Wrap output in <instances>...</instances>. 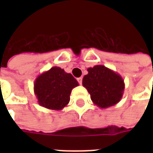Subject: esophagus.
<instances>
[{
  "label": "esophagus",
  "mask_w": 153,
  "mask_h": 153,
  "mask_svg": "<svg viewBox=\"0 0 153 153\" xmlns=\"http://www.w3.org/2000/svg\"><path fill=\"white\" fill-rule=\"evenodd\" d=\"M77 80H78V82H79V83L80 84V85L82 83V77H80V78H78V79H77Z\"/></svg>",
  "instance_id": "obj_1"
}]
</instances>
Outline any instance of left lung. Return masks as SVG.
Segmentation results:
<instances>
[{"instance_id": "8db88e82", "label": "left lung", "mask_w": 153, "mask_h": 153, "mask_svg": "<svg viewBox=\"0 0 153 153\" xmlns=\"http://www.w3.org/2000/svg\"><path fill=\"white\" fill-rule=\"evenodd\" d=\"M87 71L82 86L97 106L106 109L120 102L125 90V82L120 74L103 65L89 67Z\"/></svg>"}]
</instances>
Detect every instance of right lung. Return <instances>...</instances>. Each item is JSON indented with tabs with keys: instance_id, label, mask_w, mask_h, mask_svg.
I'll list each match as a JSON object with an SVG mask.
<instances>
[{
	"instance_id": "right-lung-1",
	"label": "right lung",
	"mask_w": 153,
	"mask_h": 153,
	"mask_svg": "<svg viewBox=\"0 0 153 153\" xmlns=\"http://www.w3.org/2000/svg\"><path fill=\"white\" fill-rule=\"evenodd\" d=\"M78 86L79 82L71 74L59 67H53L36 79L34 93L41 106L61 110L69 103L72 89Z\"/></svg>"
}]
</instances>
